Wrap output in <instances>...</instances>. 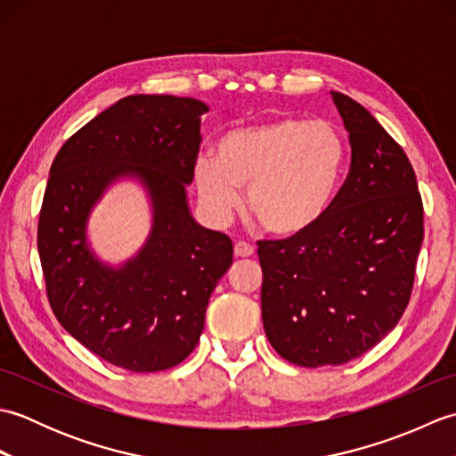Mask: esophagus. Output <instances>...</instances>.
Instances as JSON below:
<instances>
[{"mask_svg": "<svg viewBox=\"0 0 456 456\" xmlns=\"http://www.w3.org/2000/svg\"><path fill=\"white\" fill-rule=\"evenodd\" d=\"M253 253H255L253 245L245 243V240H239V243H235V256H239V258H247V256H250Z\"/></svg>", "mask_w": 456, "mask_h": 456, "instance_id": "obj_1", "label": "esophagus"}]
</instances>
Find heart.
<instances>
[{"label":"heart","mask_w":456,"mask_h":456,"mask_svg":"<svg viewBox=\"0 0 456 456\" xmlns=\"http://www.w3.org/2000/svg\"><path fill=\"white\" fill-rule=\"evenodd\" d=\"M346 144L333 123L280 118L223 134L216 159L196 162L203 209L223 223L240 203L274 235L292 237L325 217L337 198Z\"/></svg>","instance_id":"obj_1"}]
</instances>
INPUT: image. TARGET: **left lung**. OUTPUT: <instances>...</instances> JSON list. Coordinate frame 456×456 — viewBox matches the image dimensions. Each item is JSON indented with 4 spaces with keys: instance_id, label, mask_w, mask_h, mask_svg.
<instances>
[{
    "instance_id": "1",
    "label": "left lung",
    "mask_w": 456,
    "mask_h": 456,
    "mask_svg": "<svg viewBox=\"0 0 456 456\" xmlns=\"http://www.w3.org/2000/svg\"><path fill=\"white\" fill-rule=\"evenodd\" d=\"M351 170L325 217L258 243L265 333L288 362L345 364L398 325L423 240V203L403 149L361 103L331 92Z\"/></svg>"
}]
</instances>
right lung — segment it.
Listing matches in <instances>:
<instances>
[{
    "label": "right lung",
    "mask_w": 456,
    "mask_h": 456,
    "mask_svg": "<svg viewBox=\"0 0 456 456\" xmlns=\"http://www.w3.org/2000/svg\"><path fill=\"white\" fill-rule=\"evenodd\" d=\"M206 111L193 98L127 95L74 133L51 167L37 235L48 302L76 341L125 370L180 364L233 263L231 239L188 208ZM121 177L148 190L153 225L137 256L110 267L91 253L87 219Z\"/></svg>",
    "instance_id": "obj_1"
}]
</instances>
